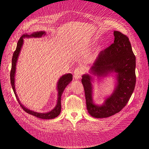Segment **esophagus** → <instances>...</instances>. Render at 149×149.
<instances>
[{"instance_id": "obj_1", "label": "esophagus", "mask_w": 149, "mask_h": 149, "mask_svg": "<svg viewBox=\"0 0 149 149\" xmlns=\"http://www.w3.org/2000/svg\"><path fill=\"white\" fill-rule=\"evenodd\" d=\"M84 73V70L83 69V68H80V67H77L75 69L74 71V77L75 78V79H79L82 74Z\"/></svg>"}]
</instances>
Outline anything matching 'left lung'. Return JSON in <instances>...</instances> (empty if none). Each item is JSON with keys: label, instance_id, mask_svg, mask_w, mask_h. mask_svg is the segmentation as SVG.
I'll list each match as a JSON object with an SVG mask.
<instances>
[{"label": "left lung", "instance_id": "obj_1", "mask_svg": "<svg viewBox=\"0 0 149 149\" xmlns=\"http://www.w3.org/2000/svg\"><path fill=\"white\" fill-rule=\"evenodd\" d=\"M113 35V43L100 52L89 71L97 77L116 73L115 88L103 104L99 106L93 103L92 76L89 74L82 76L86 108L89 113L96 118H108L120 111L127 104L136 83V58L129 39L118 31H114Z\"/></svg>", "mask_w": 149, "mask_h": 149}]
</instances>
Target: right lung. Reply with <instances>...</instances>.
Listing matches in <instances>:
<instances>
[{"label": "right lung", "mask_w": 149, "mask_h": 149, "mask_svg": "<svg viewBox=\"0 0 149 149\" xmlns=\"http://www.w3.org/2000/svg\"><path fill=\"white\" fill-rule=\"evenodd\" d=\"M46 34V33L43 31H37V32H34L32 33L30 35L28 34H23L20 39L19 40L18 42L17 43V46L16 50L13 53V58H12V66H11V69L10 72V80H11V84L13 88V89L14 91V92L15 93V95L16 96V98L21 106L22 109L26 112L27 113L32 115L33 116H35L37 118H41V119H52L57 116H58L60 112H61V95L64 92L65 88L66 86L68 85L72 80V77L73 76L70 73H68L65 74L61 76L60 79L58 80V81L57 82V89L58 91V99H57V104L56 107L50 111L45 112V113H39L37 112H34L33 111L30 110L29 109L26 108L23 105H22L18 99V97L17 95L16 91H15V72H16V65L17 63V60L20 53V52L21 50L22 47L23 43V38L26 37H35V38H39L41 37L42 36H45Z\"/></svg>", "instance_id": "add662e5"}]
</instances>
